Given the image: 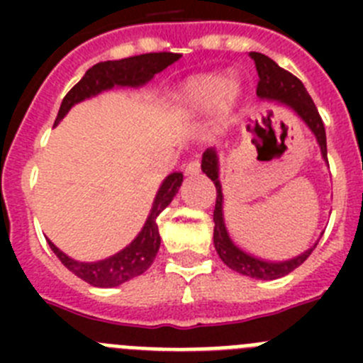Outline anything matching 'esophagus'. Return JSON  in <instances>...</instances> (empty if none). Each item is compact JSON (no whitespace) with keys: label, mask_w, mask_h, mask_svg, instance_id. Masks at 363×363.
<instances>
[{"label":"esophagus","mask_w":363,"mask_h":363,"mask_svg":"<svg viewBox=\"0 0 363 363\" xmlns=\"http://www.w3.org/2000/svg\"><path fill=\"white\" fill-rule=\"evenodd\" d=\"M200 169H201L200 158H192L191 162H189L187 165H185V174H187V176H194V174H198V172H200Z\"/></svg>","instance_id":"1"}]
</instances>
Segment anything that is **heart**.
Returning <instances> with one entry per match:
<instances>
[{
  "label": "heart",
  "mask_w": 363,
  "mask_h": 363,
  "mask_svg": "<svg viewBox=\"0 0 363 363\" xmlns=\"http://www.w3.org/2000/svg\"><path fill=\"white\" fill-rule=\"evenodd\" d=\"M240 94V83L236 79H227L223 76H200L192 79L182 91V98L194 107H213L223 96L234 101Z\"/></svg>",
  "instance_id": "obj_1"
}]
</instances>
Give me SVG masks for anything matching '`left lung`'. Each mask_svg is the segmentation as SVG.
I'll list each match as a JSON object with an SVG mask.
<instances>
[{"label":"left lung","instance_id":"obj_1","mask_svg":"<svg viewBox=\"0 0 363 363\" xmlns=\"http://www.w3.org/2000/svg\"><path fill=\"white\" fill-rule=\"evenodd\" d=\"M251 60L255 62L256 72H258V85H256V94L259 98L267 99H278L281 104L289 105L301 120L309 125V129L313 130L316 140L322 149V156L327 160V140H325V127H323L322 116H320L318 108L311 99L309 92L306 91V86L300 79L291 74L289 70L281 69L277 63L272 62L271 57L259 52H249ZM201 171L209 176L214 182L216 187V205H214V247L216 252L220 255L221 262L230 267L233 271L245 274V277L256 278V280H277V278L285 277L293 272L294 269L300 267L307 258H309L313 249L306 251L303 255L296 256L289 262H280V264H271V262H264L255 256H249L247 252L240 251L238 247L230 242L229 234H227L225 223H223V213H221V185L218 182V158L216 152L213 149L205 150L203 158H201Z\"/></svg>","mask_w":363,"mask_h":363}]
</instances>
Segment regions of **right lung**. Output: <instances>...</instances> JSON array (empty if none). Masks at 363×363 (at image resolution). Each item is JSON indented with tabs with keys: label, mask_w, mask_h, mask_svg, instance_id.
Instances as JSON below:
<instances>
[{
	"label": "right lung",
	"mask_w": 363,
	"mask_h": 363,
	"mask_svg": "<svg viewBox=\"0 0 363 363\" xmlns=\"http://www.w3.org/2000/svg\"><path fill=\"white\" fill-rule=\"evenodd\" d=\"M179 57H182V54L149 52L140 54V56L125 57V60H116V62L96 63L67 92L54 125L65 116L74 104H78L82 99L91 98V96L98 94V92L112 89L114 85H143V83H147L152 78L154 74L162 72L163 69L178 62ZM182 182H184L182 172H172L171 176H167V179L160 187L158 194H156L152 211H150V216L147 218L142 233L138 234V238L127 249L111 256V258L96 262V264H79L76 259L63 255L50 240H47V242H49L54 255L60 258V262L70 272H74L76 277L85 280L86 284L94 285V287H116V285L125 284L127 280H133V278L143 274L152 265L160 249V233L156 218H158V214L165 209L167 205L171 203Z\"/></svg>",
	"instance_id": "obj_1"
}]
</instances>
